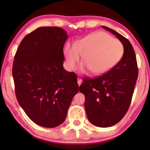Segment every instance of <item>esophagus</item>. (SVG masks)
<instances>
[{
    "label": "esophagus",
    "mask_w": 150,
    "mask_h": 150,
    "mask_svg": "<svg viewBox=\"0 0 150 150\" xmlns=\"http://www.w3.org/2000/svg\"><path fill=\"white\" fill-rule=\"evenodd\" d=\"M82 83H83V81H82L81 79H78V84H79V86L81 85Z\"/></svg>",
    "instance_id": "obj_1"
}]
</instances>
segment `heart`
<instances>
[{
	"label": "heart",
	"mask_w": 150,
	"mask_h": 150,
	"mask_svg": "<svg viewBox=\"0 0 150 150\" xmlns=\"http://www.w3.org/2000/svg\"><path fill=\"white\" fill-rule=\"evenodd\" d=\"M124 46L120 40L112 38L102 31H96L76 41L74 44L65 45L63 50L66 68L75 69L81 56L83 63L80 69H90L95 75H101L110 70L121 60L124 54Z\"/></svg>",
	"instance_id": "b5f03b06"
}]
</instances>
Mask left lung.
<instances>
[{
  "mask_svg": "<svg viewBox=\"0 0 150 150\" xmlns=\"http://www.w3.org/2000/svg\"><path fill=\"white\" fill-rule=\"evenodd\" d=\"M122 43L124 55L115 66L102 76L85 79L79 91L85 95L86 114L92 124L101 128L114 126L130 106L138 68L136 55L128 40L111 28L102 26Z\"/></svg>",
  "mask_w": 150,
  "mask_h": 150,
  "instance_id": "left-lung-1",
  "label": "left lung"
}]
</instances>
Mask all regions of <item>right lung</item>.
Wrapping results in <instances>:
<instances>
[{"mask_svg": "<svg viewBox=\"0 0 150 150\" xmlns=\"http://www.w3.org/2000/svg\"><path fill=\"white\" fill-rule=\"evenodd\" d=\"M67 38L61 28H38L24 37L14 58L12 74L18 103L33 122L45 128L64 122L79 91L76 74L63 66Z\"/></svg>", "mask_w": 150, "mask_h": 150, "instance_id": "1", "label": "right lung"}]
</instances>
